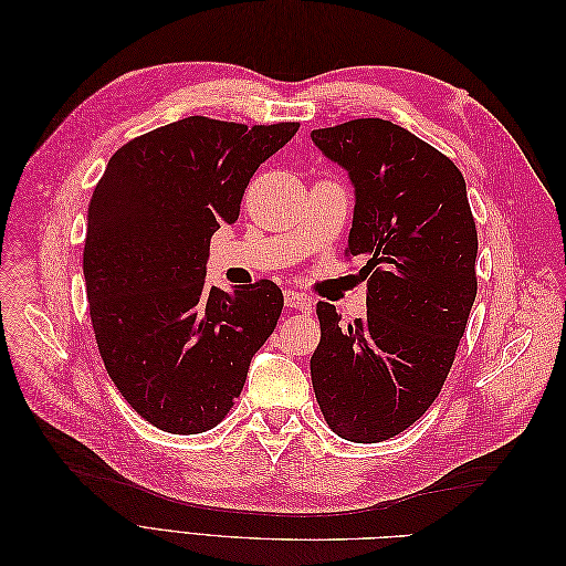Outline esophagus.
<instances>
[{"instance_id": "1", "label": "esophagus", "mask_w": 566, "mask_h": 566, "mask_svg": "<svg viewBox=\"0 0 566 566\" xmlns=\"http://www.w3.org/2000/svg\"><path fill=\"white\" fill-rule=\"evenodd\" d=\"M285 306H290V310L310 314L312 312V300L306 297L304 293H297V290H285Z\"/></svg>"}]
</instances>
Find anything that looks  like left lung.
<instances>
[{
	"mask_svg": "<svg viewBox=\"0 0 566 566\" xmlns=\"http://www.w3.org/2000/svg\"><path fill=\"white\" fill-rule=\"evenodd\" d=\"M312 142L354 184L347 256H364L368 314L347 328L316 304L312 382L347 441L397 437L434 403L476 297V227L460 169L389 119L314 129Z\"/></svg>",
	"mask_w": 566,
	"mask_h": 566,
	"instance_id": "left-lung-1",
	"label": "left lung"
}]
</instances>
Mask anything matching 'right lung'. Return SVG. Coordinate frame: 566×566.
I'll return each instance as SVG.
<instances>
[{
    "label": "right lung",
    "instance_id": "1",
    "mask_svg": "<svg viewBox=\"0 0 566 566\" xmlns=\"http://www.w3.org/2000/svg\"><path fill=\"white\" fill-rule=\"evenodd\" d=\"M297 123L202 115L136 136L108 160L87 212L84 283L98 354L127 403L169 434L224 420L283 310L276 283H205L210 238Z\"/></svg>",
    "mask_w": 566,
    "mask_h": 566
}]
</instances>
